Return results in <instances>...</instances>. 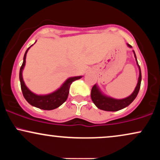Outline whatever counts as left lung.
<instances>
[{
	"instance_id": "8db88e82",
	"label": "left lung",
	"mask_w": 160,
	"mask_h": 160,
	"mask_svg": "<svg viewBox=\"0 0 160 160\" xmlns=\"http://www.w3.org/2000/svg\"><path fill=\"white\" fill-rule=\"evenodd\" d=\"M128 47H132L131 45L128 44ZM134 55H135V59H136L137 65L138 66L139 68V78L138 80V83L136 87H135V90L131 95L128 96L127 98H125L122 99H115L111 97H108L104 95L102 92L100 91V89H98V86H96V84H95L93 86V87L92 88L91 91V98L92 100L93 103L95 104L97 108H99L101 110H103V111H120L121 109H123V108H126L127 106L129 105L132 102L135 100V98H136L138 93L139 89H140L141 86V68L140 66L138 65V63L136 56H135V53L133 51Z\"/></svg>"
}]
</instances>
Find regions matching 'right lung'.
<instances>
[{
    "instance_id": "1",
    "label": "right lung",
    "mask_w": 160,
    "mask_h": 160,
    "mask_svg": "<svg viewBox=\"0 0 160 160\" xmlns=\"http://www.w3.org/2000/svg\"><path fill=\"white\" fill-rule=\"evenodd\" d=\"M31 46V47H32ZM30 47L27 49L26 52L24 55L23 62L20 68L19 71V80L20 83H21V89L22 91V94L25 100L28 102L31 105L34 106V107L38 108L42 110H47V111H50V110L56 109L58 108L60 105H62L64 102L67 100L68 96L69 89L71 84L75 80H79L82 78V76L79 77H73V78H70L68 79L66 81L64 82L61 86L59 89H57L56 91L53 92L48 95H38L33 93L32 91L29 90L28 87L25 86V82H24L22 78V71L25 65V58H26V54L30 49Z\"/></svg>"
}]
</instances>
